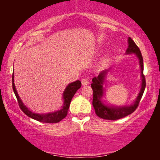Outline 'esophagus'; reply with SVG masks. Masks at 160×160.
Wrapping results in <instances>:
<instances>
[{
    "instance_id": "obj_1",
    "label": "esophagus",
    "mask_w": 160,
    "mask_h": 160,
    "mask_svg": "<svg viewBox=\"0 0 160 160\" xmlns=\"http://www.w3.org/2000/svg\"><path fill=\"white\" fill-rule=\"evenodd\" d=\"M89 81L87 79V78H83V79L82 80V85H87V84H89Z\"/></svg>"
}]
</instances>
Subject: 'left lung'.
<instances>
[{"label": "left lung", "instance_id": "8db88e82", "mask_svg": "<svg viewBox=\"0 0 160 160\" xmlns=\"http://www.w3.org/2000/svg\"><path fill=\"white\" fill-rule=\"evenodd\" d=\"M128 44L129 46L128 49H127V54H136L137 57L140 60L142 77L141 91H140V93L138 96L136 100L132 106L124 107H109L108 106H105L100 101V98H102V94H103L102 84H103L104 78L106 77V74L108 71V70L100 72L98 77H94L92 78V83L91 84V87L93 90L92 105L94 108H95V113L97 114L98 117L102 118L103 119L117 120L131 114L136 110L139 105V102L141 101L142 96H143L144 90H145L146 78L143 74V61L141 50L130 37H129L128 38Z\"/></svg>", "mask_w": 160, "mask_h": 160}]
</instances>
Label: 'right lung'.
I'll use <instances>...</instances> for the list:
<instances>
[{
	"label": "right lung",
	"mask_w": 160,
	"mask_h": 160,
	"mask_svg": "<svg viewBox=\"0 0 160 160\" xmlns=\"http://www.w3.org/2000/svg\"><path fill=\"white\" fill-rule=\"evenodd\" d=\"M82 87V83L79 80L76 81L71 84L68 85V87L65 88L64 92H63V99H64V105H63L62 108L60 111H56L54 113H49L47 114H37V113H32V111L28 110V108L23 104L22 100L19 98L17 92L15 88L14 84V73L12 74V88L14 90V92L16 96L17 102H18L19 106L22 111L25 113L28 117H29L32 119L37 121L43 122V123H58L60 122L61 120L64 119L68 114V111L70 104H71V100L73 98V95H75L76 91L78 90L80 87Z\"/></svg>",
	"instance_id": "1"
}]
</instances>
